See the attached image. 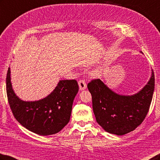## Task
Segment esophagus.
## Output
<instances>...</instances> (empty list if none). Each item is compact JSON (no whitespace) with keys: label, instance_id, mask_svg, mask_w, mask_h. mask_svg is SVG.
I'll return each mask as SVG.
<instances>
[{"label":"esophagus","instance_id":"34e87169","mask_svg":"<svg viewBox=\"0 0 160 160\" xmlns=\"http://www.w3.org/2000/svg\"><path fill=\"white\" fill-rule=\"evenodd\" d=\"M78 85H79V88L80 90H84L87 88V84L85 81L83 80H80L79 82H78Z\"/></svg>","mask_w":160,"mask_h":160}]
</instances>
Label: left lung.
<instances>
[{"label": "left lung", "instance_id": "left-lung-1", "mask_svg": "<svg viewBox=\"0 0 160 160\" xmlns=\"http://www.w3.org/2000/svg\"><path fill=\"white\" fill-rule=\"evenodd\" d=\"M88 88L98 124L106 132L122 136L134 130L146 117L155 89V75L152 71L147 85L132 96L116 94L100 79L92 80Z\"/></svg>", "mask_w": 160, "mask_h": 160}]
</instances>
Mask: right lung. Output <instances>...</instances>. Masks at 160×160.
I'll use <instances>...</instances> for the list:
<instances>
[{
	"instance_id": "1",
	"label": "right lung",
	"mask_w": 160,
	"mask_h": 160,
	"mask_svg": "<svg viewBox=\"0 0 160 160\" xmlns=\"http://www.w3.org/2000/svg\"><path fill=\"white\" fill-rule=\"evenodd\" d=\"M78 90L75 80H62L47 97L36 101H24L13 91L10 68H8L6 91L12 112L23 127L37 134H54L68 123L72 102Z\"/></svg>"
}]
</instances>
